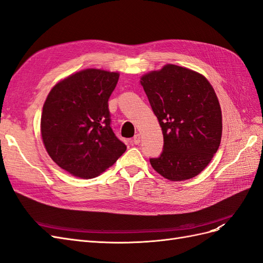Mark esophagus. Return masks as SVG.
Returning <instances> with one entry per match:
<instances>
[{
  "label": "esophagus",
  "instance_id": "obj_1",
  "mask_svg": "<svg viewBox=\"0 0 263 263\" xmlns=\"http://www.w3.org/2000/svg\"><path fill=\"white\" fill-rule=\"evenodd\" d=\"M133 141H134L135 145H139V142H140V135H139V134L135 135V137H134Z\"/></svg>",
  "mask_w": 263,
  "mask_h": 263
}]
</instances>
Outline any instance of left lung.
<instances>
[{"instance_id": "8db88e82", "label": "left lung", "mask_w": 263, "mask_h": 263, "mask_svg": "<svg viewBox=\"0 0 263 263\" xmlns=\"http://www.w3.org/2000/svg\"><path fill=\"white\" fill-rule=\"evenodd\" d=\"M163 134L161 156L150 159L170 181L198 176L220 145L222 122L217 95L203 74L165 65L140 78Z\"/></svg>"}]
</instances>
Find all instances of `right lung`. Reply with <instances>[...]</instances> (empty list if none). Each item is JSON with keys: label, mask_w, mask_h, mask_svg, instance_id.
Returning <instances> with one entry per match:
<instances>
[{"label": "right lung", "mask_w": 263, "mask_h": 263, "mask_svg": "<svg viewBox=\"0 0 263 263\" xmlns=\"http://www.w3.org/2000/svg\"><path fill=\"white\" fill-rule=\"evenodd\" d=\"M118 78L107 70H81L60 80L44 103V146L61 169L77 178L100 176L126 151L109 125L107 102Z\"/></svg>", "instance_id": "right-lung-1"}]
</instances>
